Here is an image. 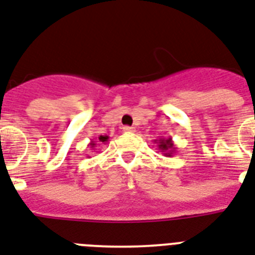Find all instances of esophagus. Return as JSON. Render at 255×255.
<instances>
[{"label":"esophagus","mask_w":255,"mask_h":255,"mask_svg":"<svg viewBox=\"0 0 255 255\" xmlns=\"http://www.w3.org/2000/svg\"><path fill=\"white\" fill-rule=\"evenodd\" d=\"M123 130H124V132H134V131H135V129H134L132 126H124Z\"/></svg>","instance_id":"obj_1"}]
</instances>
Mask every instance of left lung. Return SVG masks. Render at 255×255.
I'll use <instances>...</instances> for the list:
<instances>
[{"mask_svg":"<svg viewBox=\"0 0 255 255\" xmlns=\"http://www.w3.org/2000/svg\"><path fill=\"white\" fill-rule=\"evenodd\" d=\"M153 142L157 144V148L161 151L164 156H173V153L176 152V147H174V143L172 140V138H159V139H155Z\"/></svg>","mask_w":255,"mask_h":255,"instance_id":"left-lung-1","label":"left lung"}]
</instances>
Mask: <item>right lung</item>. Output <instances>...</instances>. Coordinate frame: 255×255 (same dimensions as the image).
<instances>
[{"label": "right lung", "mask_w": 255, "mask_h": 255, "mask_svg": "<svg viewBox=\"0 0 255 255\" xmlns=\"http://www.w3.org/2000/svg\"><path fill=\"white\" fill-rule=\"evenodd\" d=\"M108 139H109L108 135H100L96 140L91 139V142H90V144H88V146H90V148H92V150H94L95 147L99 146V144H102V143H104L105 144V143L108 142Z\"/></svg>", "instance_id": "right-lung-1"}]
</instances>
